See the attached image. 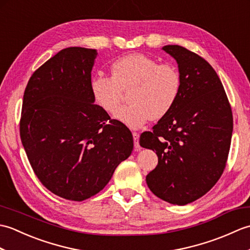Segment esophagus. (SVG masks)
I'll return each instance as SVG.
<instances>
[{"mask_svg":"<svg viewBox=\"0 0 250 250\" xmlns=\"http://www.w3.org/2000/svg\"><path fill=\"white\" fill-rule=\"evenodd\" d=\"M132 135H133V141H134V147L135 148H140V142H139V139H140V135L136 133V132H133L132 133Z\"/></svg>","mask_w":250,"mask_h":250,"instance_id":"esophagus-1","label":"esophagus"}]
</instances>
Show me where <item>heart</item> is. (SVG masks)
Listing matches in <instances>:
<instances>
[{"label":"heart","mask_w":250,"mask_h":250,"mask_svg":"<svg viewBox=\"0 0 250 250\" xmlns=\"http://www.w3.org/2000/svg\"><path fill=\"white\" fill-rule=\"evenodd\" d=\"M111 76L97 74L90 89L93 100L108 115L118 110L128 89L130 104L118 111L116 118L131 129H137L148 119L166 117L177 102L182 89L178 70L169 63H159L144 54H130L116 59Z\"/></svg>","instance_id":"obj_1"}]
</instances>
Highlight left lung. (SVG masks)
I'll return each instance as SVG.
<instances>
[{
  "mask_svg": "<svg viewBox=\"0 0 250 250\" xmlns=\"http://www.w3.org/2000/svg\"><path fill=\"white\" fill-rule=\"evenodd\" d=\"M163 50L178 63L182 89L169 113L143 132L140 145L156 151L158 164L146 176L151 192L186 205L214 187L225 171L233 131L229 100L216 71L183 46Z\"/></svg>",
  "mask_w": 250,
  "mask_h": 250,
  "instance_id": "left-lung-1",
  "label": "left lung"
}]
</instances>
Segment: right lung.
<instances>
[{
    "label": "right lung",
    "mask_w": 250,
    "mask_h": 250,
    "mask_svg": "<svg viewBox=\"0 0 250 250\" xmlns=\"http://www.w3.org/2000/svg\"><path fill=\"white\" fill-rule=\"evenodd\" d=\"M94 49L68 47L32 74L19 122L32 168L52 193L71 201L97 194L133 149L131 131L94 104Z\"/></svg>",
    "instance_id": "obj_1"
}]
</instances>
